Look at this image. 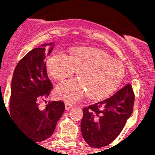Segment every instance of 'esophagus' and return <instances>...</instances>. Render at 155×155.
Returning <instances> with one entry per match:
<instances>
[{
	"label": "esophagus",
	"instance_id": "34e87169",
	"mask_svg": "<svg viewBox=\"0 0 155 155\" xmlns=\"http://www.w3.org/2000/svg\"><path fill=\"white\" fill-rule=\"evenodd\" d=\"M65 109L66 110H69L71 109V108L72 107V105L71 104H69V103H65Z\"/></svg>",
	"mask_w": 155,
	"mask_h": 155
}]
</instances>
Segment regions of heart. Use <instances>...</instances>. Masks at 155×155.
Instances as JSON below:
<instances>
[{"mask_svg": "<svg viewBox=\"0 0 155 155\" xmlns=\"http://www.w3.org/2000/svg\"><path fill=\"white\" fill-rule=\"evenodd\" d=\"M49 68L51 76L60 81L78 71L79 79L65 81L56 89L57 96L69 102L79 101L87 93L94 99L107 97L119 87L125 74L120 61L92 49H77L69 56L55 52L49 60Z\"/></svg>", "mask_w": 155, "mask_h": 155, "instance_id": "b5f03b06", "label": "heart"}]
</instances>
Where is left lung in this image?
<instances>
[{
	"mask_svg": "<svg viewBox=\"0 0 155 155\" xmlns=\"http://www.w3.org/2000/svg\"><path fill=\"white\" fill-rule=\"evenodd\" d=\"M135 94L127 84L111 97L83 108L81 130L90 147L101 148L111 143L133 111Z\"/></svg>",
	"mask_w": 155,
	"mask_h": 155,
	"instance_id": "obj_1",
	"label": "left lung"
}]
</instances>
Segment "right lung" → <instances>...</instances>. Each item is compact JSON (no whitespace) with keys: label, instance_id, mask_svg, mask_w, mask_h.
Masks as SVG:
<instances>
[{"label":"right lung","instance_id":"add662e5","mask_svg":"<svg viewBox=\"0 0 155 155\" xmlns=\"http://www.w3.org/2000/svg\"><path fill=\"white\" fill-rule=\"evenodd\" d=\"M46 45L32 49L19 60L12 80L8 114L19 129L35 142L53 134L65 111V104L60 101L41 106L53 89L47 72ZM52 49H49V54Z\"/></svg>","mask_w":155,"mask_h":155}]
</instances>
